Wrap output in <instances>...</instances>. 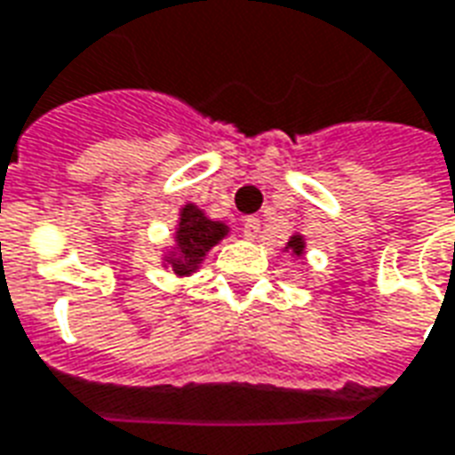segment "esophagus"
<instances>
[{"instance_id": "obj_1", "label": "esophagus", "mask_w": 455, "mask_h": 455, "mask_svg": "<svg viewBox=\"0 0 455 455\" xmlns=\"http://www.w3.org/2000/svg\"><path fill=\"white\" fill-rule=\"evenodd\" d=\"M258 231H260V219L258 217H248L243 221V236L246 238H256Z\"/></svg>"}]
</instances>
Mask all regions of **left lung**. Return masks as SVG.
Returning a JSON list of instances; mask_svg holds the SVG:
<instances>
[{
	"mask_svg": "<svg viewBox=\"0 0 455 455\" xmlns=\"http://www.w3.org/2000/svg\"><path fill=\"white\" fill-rule=\"evenodd\" d=\"M287 248H292V253H295V256H299V253L305 251V238L292 236L290 241H287Z\"/></svg>",
	"mask_w": 455,
	"mask_h": 455,
	"instance_id": "1",
	"label": "left lung"
}]
</instances>
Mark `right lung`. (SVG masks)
Returning a JSON list of instances; mask_svg holds the SVG:
<instances>
[{
  "mask_svg": "<svg viewBox=\"0 0 455 455\" xmlns=\"http://www.w3.org/2000/svg\"><path fill=\"white\" fill-rule=\"evenodd\" d=\"M227 231L228 228L224 224L207 219L195 204H185L182 214H180L178 236H175L178 238V253L170 260L172 270L178 275L192 273L209 248L227 236Z\"/></svg>",
  "mask_w": 455,
  "mask_h": 455,
  "instance_id": "1",
  "label": "right lung"
}]
</instances>
